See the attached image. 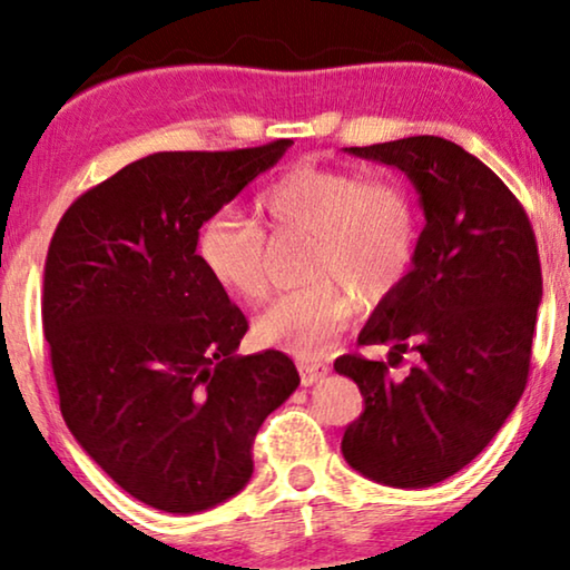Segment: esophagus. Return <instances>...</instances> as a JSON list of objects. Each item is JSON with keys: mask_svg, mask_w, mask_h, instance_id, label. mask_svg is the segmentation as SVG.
I'll use <instances>...</instances> for the list:
<instances>
[{"mask_svg": "<svg viewBox=\"0 0 570 570\" xmlns=\"http://www.w3.org/2000/svg\"><path fill=\"white\" fill-rule=\"evenodd\" d=\"M328 370L331 366L323 362V358H301V362H297V372H301V382L305 387L313 382H318L321 376H326Z\"/></svg>", "mask_w": 570, "mask_h": 570, "instance_id": "esophagus-1", "label": "esophagus"}]
</instances>
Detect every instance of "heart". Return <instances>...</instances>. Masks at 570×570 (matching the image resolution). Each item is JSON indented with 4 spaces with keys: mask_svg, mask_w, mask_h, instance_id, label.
<instances>
[{
    "mask_svg": "<svg viewBox=\"0 0 570 570\" xmlns=\"http://www.w3.org/2000/svg\"><path fill=\"white\" fill-rule=\"evenodd\" d=\"M275 239L308 234V285L269 305L255 321L259 344L318 358L344 334L356 308L376 305L405 285L420 249V214L410 190L392 178L315 160L295 163L255 198ZM196 257L218 287L259 303L273 287V249L259 226L229 214L200 224Z\"/></svg>",
    "mask_w": 570,
    "mask_h": 570,
    "instance_id": "1",
    "label": "heart"
}]
</instances>
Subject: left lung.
Wrapping results in <instances>:
<instances>
[{
  "label": "left lung",
  "instance_id": "obj_1",
  "mask_svg": "<svg viewBox=\"0 0 570 570\" xmlns=\"http://www.w3.org/2000/svg\"><path fill=\"white\" fill-rule=\"evenodd\" d=\"M348 153L407 173L428 224L413 273L358 334V346H390V362H334L364 397L341 453L380 484L431 487L487 449L528 384L542 297L535 232L499 175L451 139L420 135ZM405 353L416 364L395 381L389 366Z\"/></svg>",
  "mask_w": 570,
  "mask_h": 570
}]
</instances>
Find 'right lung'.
I'll list each match as a JSON object with an SVG mask.
<instances>
[{
  "label": "right lung",
  "mask_w": 570,
  "mask_h": 570,
  "mask_svg": "<svg viewBox=\"0 0 570 570\" xmlns=\"http://www.w3.org/2000/svg\"><path fill=\"white\" fill-rule=\"evenodd\" d=\"M291 139L155 153L78 196L52 234L42 331L68 431L139 502L208 510L247 484L265 417L301 376L236 356L249 323L196 257V234Z\"/></svg>",
  "instance_id": "add662e5"
}]
</instances>
